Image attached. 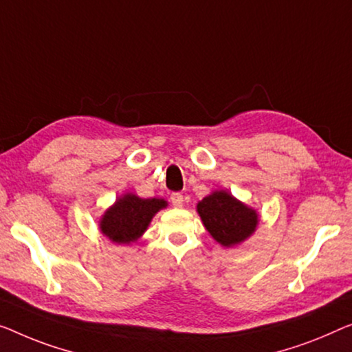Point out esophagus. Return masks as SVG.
<instances>
[{"instance_id": "1", "label": "esophagus", "mask_w": 352, "mask_h": 352, "mask_svg": "<svg viewBox=\"0 0 352 352\" xmlns=\"http://www.w3.org/2000/svg\"><path fill=\"white\" fill-rule=\"evenodd\" d=\"M170 202L174 207H183V196L180 192H174L170 196Z\"/></svg>"}]
</instances>
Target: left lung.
I'll list each match as a JSON object with an SVG mask.
<instances>
[{"instance_id": "obj_1", "label": "left lung", "mask_w": 352, "mask_h": 352, "mask_svg": "<svg viewBox=\"0 0 352 352\" xmlns=\"http://www.w3.org/2000/svg\"><path fill=\"white\" fill-rule=\"evenodd\" d=\"M196 210L214 242L226 248L248 240L259 224V213L226 190L212 191L197 202Z\"/></svg>"}]
</instances>
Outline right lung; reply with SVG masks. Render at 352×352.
<instances>
[{
  "mask_svg": "<svg viewBox=\"0 0 352 352\" xmlns=\"http://www.w3.org/2000/svg\"><path fill=\"white\" fill-rule=\"evenodd\" d=\"M167 207L161 197L144 199L134 192H124L99 218V230L117 245L135 243L148 229L151 219Z\"/></svg>",
  "mask_w": 352,
  "mask_h": 352,
  "instance_id": "obj_1",
  "label": "right lung"
}]
</instances>
